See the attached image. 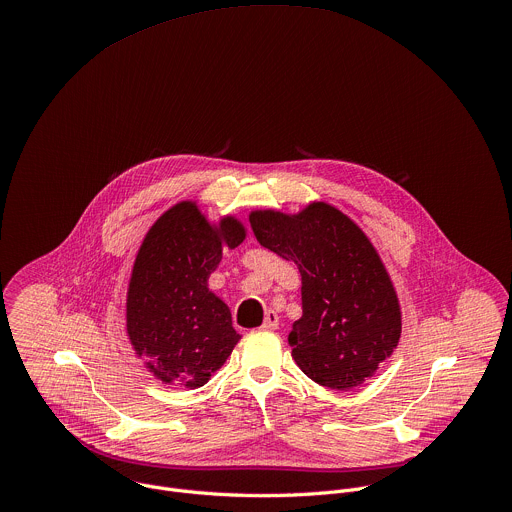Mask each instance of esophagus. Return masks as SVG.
Segmentation results:
<instances>
[{"label": "esophagus", "mask_w": 512, "mask_h": 512, "mask_svg": "<svg viewBox=\"0 0 512 512\" xmlns=\"http://www.w3.org/2000/svg\"><path fill=\"white\" fill-rule=\"evenodd\" d=\"M277 325H279V315L273 311V309H269V311H265V319H263V329H277Z\"/></svg>", "instance_id": "1"}]
</instances>
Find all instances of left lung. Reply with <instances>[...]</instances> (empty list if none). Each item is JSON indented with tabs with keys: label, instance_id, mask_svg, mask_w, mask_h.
Listing matches in <instances>:
<instances>
[{
	"label": "left lung",
	"instance_id": "obj_1",
	"mask_svg": "<svg viewBox=\"0 0 512 512\" xmlns=\"http://www.w3.org/2000/svg\"><path fill=\"white\" fill-rule=\"evenodd\" d=\"M249 221L257 241L301 275L303 313L287 337L295 364L331 390L362 386L402 335L394 283L368 235L323 201L293 215L257 209Z\"/></svg>",
	"mask_w": 512,
	"mask_h": 512
}]
</instances>
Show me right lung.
Segmentation results:
<instances>
[{
  "mask_svg": "<svg viewBox=\"0 0 512 512\" xmlns=\"http://www.w3.org/2000/svg\"><path fill=\"white\" fill-rule=\"evenodd\" d=\"M245 237L237 217L211 223L197 201L173 205L144 235L126 291V335L162 384L205 386L241 339L209 277L223 249H235Z\"/></svg>",
  "mask_w": 512,
  "mask_h": 512,
  "instance_id": "obj_1",
  "label": "right lung"
}]
</instances>
